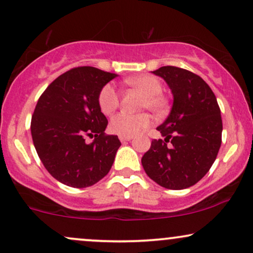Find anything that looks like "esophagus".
Instances as JSON below:
<instances>
[{"label": "esophagus", "instance_id": "esophagus-1", "mask_svg": "<svg viewBox=\"0 0 253 253\" xmlns=\"http://www.w3.org/2000/svg\"><path fill=\"white\" fill-rule=\"evenodd\" d=\"M119 140H121V142H127L132 140V136H119Z\"/></svg>", "mask_w": 253, "mask_h": 253}]
</instances>
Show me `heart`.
Wrapping results in <instances>:
<instances>
[{
  "mask_svg": "<svg viewBox=\"0 0 253 253\" xmlns=\"http://www.w3.org/2000/svg\"><path fill=\"white\" fill-rule=\"evenodd\" d=\"M126 82L144 93L142 106L148 107L155 113L164 111L166 107V100L161 95L164 87L158 78L153 75H138L127 79ZM98 104L101 112L105 115H111L117 110L119 106V94L113 84H107L100 89L98 95ZM150 124H152V118L148 113L130 115L126 112H121L112 117L110 122V129L117 135L132 136L147 129Z\"/></svg>",
  "mask_w": 253,
  "mask_h": 253,
  "instance_id": "b5f03b06",
  "label": "heart"
}]
</instances>
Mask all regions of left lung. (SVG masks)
I'll return each instance as SVG.
<instances>
[{"instance_id": "1", "label": "left lung", "mask_w": 253, "mask_h": 253, "mask_svg": "<svg viewBox=\"0 0 253 253\" xmlns=\"http://www.w3.org/2000/svg\"><path fill=\"white\" fill-rule=\"evenodd\" d=\"M152 73L167 82L173 105L157 127L165 138L152 141L142 166L163 188H190L211 169L220 149L222 119L216 96L201 76L186 69L166 65Z\"/></svg>"}]
</instances>
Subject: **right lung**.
<instances>
[{
  "label": "right lung",
  "mask_w": 253,
  "mask_h": 253,
  "mask_svg": "<svg viewBox=\"0 0 253 253\" xmlns=\"http://www.w3.org/2000/svg\"><path fill=\"white\" fill-rule=\"evenodd\" d=\"M116 76L94 67L73 68L39 98L31 121L33 144L47 172L62 184L87 188L111 169L121 141L104 132L107 119L98 95ZM86 135L95 141L86 144Z\"/></svg>",
  "instance_id": "add662e5"
}]
</instances>
